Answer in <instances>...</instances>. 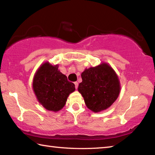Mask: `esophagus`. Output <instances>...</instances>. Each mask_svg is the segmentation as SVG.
<instances>
[{
	"mask_svg": "<svg viewBox=\"0 0 155 155\" xmlns=\"http://www.w3.org/2000/svg\"><path fill=\"white\" fill-rule=\"evenodd\" d=\"M74 85H75V88L77 89L78 88V82H74Z\"/></svg>",
	"mask_w": 155,
	"mask_h": 155,
	"instance_id": "1",
	"label": "esophagus"
}]
</instances>
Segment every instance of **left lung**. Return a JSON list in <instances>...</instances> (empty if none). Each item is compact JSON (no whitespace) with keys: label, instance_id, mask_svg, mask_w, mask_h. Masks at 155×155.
<instances>
[{"label":"left lung","instance_id":"obj_1","mask_svg":"<svg viewBox=\"0 0 155 155\" xmlns=\"http://www.w3.org/2000/svg\"><path fill=\"white\" fill-rule=\"evenodd\" d=\"M82 82L78 87L89 109L94 113L104 111L116 101L120 92L119 78L111 66L102 63L85 68L81 73Z\"/></svg>","mask_w":155,"mask_h":155}]
</instances>
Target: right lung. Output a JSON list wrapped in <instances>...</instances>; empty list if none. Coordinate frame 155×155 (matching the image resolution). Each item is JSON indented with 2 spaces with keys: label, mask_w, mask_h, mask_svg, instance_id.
<instances>
[{
  "label": "right lung",
  "mask_w": 155,
  "mask_h": 155,
  "mask_svg": "<svg viewBox=\"0 0 155 155\" xmlns=\"http://www.w3.org/2000/svg\"><path fill=\"white\" fill-rule=\"evenodd\" d=\"M58 68L57 64L44 63L33 80V90L38 102L46 109L54 112L63 109L70 94L75 90L74 84L68 81Z\"/></svg>",
  "instance_id": "obj_1"
}]
</instances>
